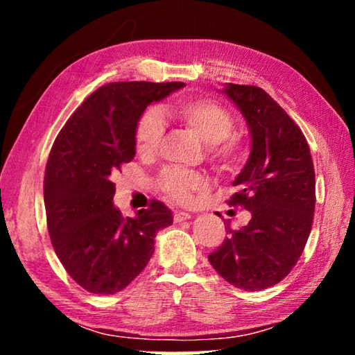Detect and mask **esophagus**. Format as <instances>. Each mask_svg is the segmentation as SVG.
Here are the masks:
<instances>
[{
    "instance_id": "obj_1",
    "label": "esophagus",
    "mask_w": 355,
    "mask_h": 355,
    "mask_svg": "<svg viewBox=\"0 0 355 355\" xmlns=\"http://www.w3.org/2000/svg\"><path fill=\"white\" fill-rule=\"evenodd\" d=\"M189 218H191V214L186 213V211H175V213H173V220H175V222H182V220H186Z\"/></svg>"
}]
</instances>
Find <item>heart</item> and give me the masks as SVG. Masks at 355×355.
<instances>
[{
	"mask_svg": "<svg viewBox=\"0 0 355 355\" xmlns=\"http://www.w3.org/2000/svg\"><path fill=\"white\" fill-rule=\"evenodd\" d=\"M167 116L178 120L207 144V159L222 175H233L243 169L248 159V142L235 133V119L218 101L209 98L180 100L164 107ZM164 139V122L159 114L148 110L141 114L135 127V148L142 159H152L159 152ZM156 186L167 199L188 205L196 196L209 188L205 173L167 167L156 178Z\"/></svg>",
	"mask_w": 355,
	"mask_h": 355,
	"instance_id": "obj_1",
	"label": "heart"
}]
</instances>
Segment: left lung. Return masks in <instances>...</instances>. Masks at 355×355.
<instances>
[{
    "label": "left lung",
    "mask_w": 355,
    "mask_h": 355,
    "mask_svg": "<svg viewBox=\"0 0 355 355\" xmlns=\"http://www.w3.org/2000/svg\"><path fill=\"white\" fill-rule=\"evenodd\" d=\"M224 92L252 136L249 161L227 203L252 218L241 230L227 227L208 260L228 284L258 291L284 280L302 255L313 224L315 167L304 133L271 95L248 84H227Z\"/></svg>",
    "instance_id": "8db88e82"
}]
</instances>
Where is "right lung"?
<instances>
[{"label": "right lung", "mask_w": 355, "mask_h": 355, "mask_svg": "<svg viewBox=\"0 0 355 355\" xmlns=\"http://www.w3.org/2000/svg\"><path fill=\"white\" fill-rule=\"evenodd\" d=\"M183 86L107 83L53 144L44 178L48 233L65 271L89 293L114 294L131 284L153 254L156 232L172 224L171 209L158 200L125 219L112 205V177L135 158V127L147 105Z\"/></svg>", "instance_id": "obj_1"}]
</instances>
